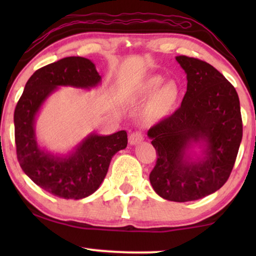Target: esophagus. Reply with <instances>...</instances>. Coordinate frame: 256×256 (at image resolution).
<instances>
[{"mask_svg": "<svg viewBox=\"0 0 256 256\" xmlns=\"http://www.w3.org/2000/svg\"><path fill=\"white\" fill-rule=\"evenodd\" d=\"M142 141H144V134H142L141 132H133L130 134V136H128L130 144L136 146V144H141Z\"/></svg>", "mask_w": 256, "mask_h": 256, "instance_id": "34e87169", "label": "esophagus"}]
</instances>
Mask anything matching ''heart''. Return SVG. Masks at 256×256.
<instances>
[{"label":"heart","instance_id":"heart-1","mask_svg":"<svg viewBox=\"0 0 256 256\" xmlns=\"http://www.w3.org/2000/svg\"><path fill=\"white\" fill-rule=\"evenodd\" d=\"M164 84V80L162 76H154L141 86L138 92V97L141 99H150L155 96L150 105V112L154 118H164L167 115L178 94L174 84H167L162 87Z\"/></svg>","mask_w":256,"mask_h":256}]
</instances>
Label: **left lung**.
<instances>
[{
	"label": "left lung",
	"mask_w": 256,
	"mask_h": 256,
	"mask_svg": "<svg viewBox=\"0 0 256 256\" xmlns=\"http://www.w3.org/2000/svg\"><path fill=\"white\" fill-rule=\"evenodd\" d=\"M176 60L186 73L188 89L178 110L148 131L158 157L149 180L164 200L188 202L226 183L240 146L242 123L240 98L222 73L194 58L180 55ZM196 146L200 156L192 154Z\"/></svg>",
	"instance_id": "1"
}]
</instances>
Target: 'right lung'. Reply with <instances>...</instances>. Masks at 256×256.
Wrapping results in <instances>:
<instances>
[{
    "label": "right lung",
    "instance_id": "obj_1",
    "mask_svg": "<svg viewBox=\"0 0 256 256\" xmlns=\"http://www.w3.org/2000/svg\"><path fill=\"white\" fill-rule=\"evenodd\" d=\"M102 76L92 60L70 56L40 68L29 78L14 110L16 157L24 174L46 192L62 198L92 196L102 183L110 160L128 146V134L90 133L66 154H54L37 141L36 118L58 86L92 89Z\"/></svg>",
    "mask_w": 256,
    "mask_h": 256
}]
</instances>
